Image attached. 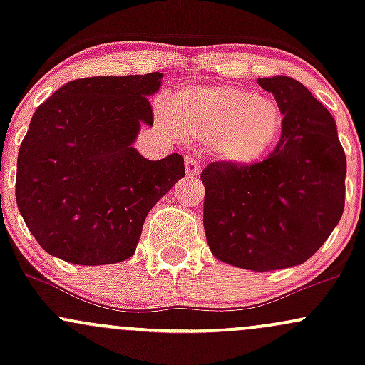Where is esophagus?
<instances>
[{
	"instance_id": "esophagus-1",
	"label": "esophagus",
	"mask_w": 365,
	"mask_h": 365,
	"mask_svg": "<svg viewBox=\"0 0 365 365\" xmlns=\"http://www.w3.org/2000/svg\"><path fill=\"white\" fill-rule=\"evenodd\" d=\"M185 170H187L188 177H195V175L200 173V163L197 161L195 158L187 156L185 158Z\"/></svg>"
}]
</instances>
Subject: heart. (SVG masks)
Listing matches in <instances>:
<instances>
[{"instance_id": "obj_1", "label": "heart", "mask_w": 365, "mask_h": 365, "mask_svg": "<svg viewBox=\"0 0 365 365\" xmlns=\"http://www.w3.org/2000/svg\"><path fill=\"white\" fill-rule=\"evenodd\" d=\"M159 116L187 139L211 144L217 158L235 166L267 156L284 128L283 110L274 98L237 86L185 87Z\"/></svg>"}]
</instances>
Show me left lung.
I'll use <instances>...</instances> for the list:
<instances>
[{"label":"left lung","mask_w":365,"mask_h":365,"mask_svg":"<svg viewBox=\"0 0 365 365\" xmlns=\"http://www.w3.org/2000/svg\"><path fill=\"white\" fill-rule=\"evenodd\" d=\"M284 115L264 161L209 163L204 230L220 261L250 271L299 266L328 240L345 207L346 158L331 113L299 81L259 78Z\"/></svg>","instance_id":"left-lung-1"}]
</instances>
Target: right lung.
I'll use <instances>...</instances> for the list:
<instances>
[{
  "label": "right lung",
  "instance_id": "right-lung-1",
  "mask_svg": "<svg viewBox=\"0 0 365 365\" xmlns=\"http://www.w3.org/2000/svg\"><path fill=\"white\" fill-rule=\"evenodd\" d=\"M163 73L87 77L37 108L19 149L15 197L48 254L101 266L135 252L145 216L185 175L180 154L149 161L132 148L153 125Z\"/></svg>",
  "mask_w": 365,
  "mask_h": 365
}]
</instances>
